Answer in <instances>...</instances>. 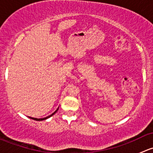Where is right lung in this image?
Wrapping results in <instances>:
<instances>
[{"mask_svg":"<svg viewBox=\"0 0 153 153\" xmlns=\"http://www.w3.org/2000/svg\"><path fill=\"white\" fill-rule=\"evenodd\" d=\"M58 109H59V107H58V109H57L56 110H55V112H53V113L51 114V115H49V116L46 117V118H32V117H29V118H32V119L35 120V121H44V120H47V118H50V117H52V115H53L55 113V112H57V111L58 110Z\"/></svg>","mask_w":153,"mask_h":153,"instance_id":"obj_1","label":"right lung"}]
</instances>
